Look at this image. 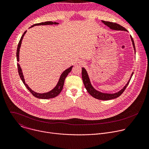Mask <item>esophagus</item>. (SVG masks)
<instances>
[{"label":"esophagus","mask_w":149,"mask_h":149,"mask_svg":"<svg viewBox=\"0 0 149 149\" xmlns=\"http://www.w3.org/2000/svg\"><path fill=\"white\" fill-rule=\"evenodd\" d=\"M78 63L81 65H84L85 64H86V62H85L84 61H79L78 62Z\"/></svg>","instance_id":"1"}]
</instances>
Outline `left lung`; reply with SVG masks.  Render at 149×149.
Here are the masks:
<instances>
[{
    "mask_svg": "<svg viewBox=\"0 0 149 149\" xmlns=\"http://www.w3.org/2000/svg\"><path fill=\"white\" fill-rule=\"evenodd\" d=\"M102 22L103 24H104L105 25L109 26L112 30L122 31L127 32V30H126L124 27H123L122 26H121L117 24L107 22V21H104V20H102ZM130 38H131L132 44L133 46V48L134 50V54H136V48H135V45H134V40H133L132 36H130ZM133 72L131 74V76H130V79H129L128 82H127V84L125 85L124 87L121 90H120L119 91L116 92L115 93H102L101 91H99L93 87V86H92V84L91 83V81H90V77H89V75L88 74L87 70L84 67L82 68V81H83V82L84 84V86H85V87H86L87 91L94 98H97L98 100H110L116 98L118 97L120 95H121V94L124 92V91L125 90V89L126 88L127 86H128V84H129L130 81L133 76Z\"/></svg>",
    "mask_w": 149,
    "mask_h": 149,
    "instance_id": "1",
    "label": "left lung"
}]
</instances>
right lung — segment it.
<instances>
[{"mask_svg": "<svg viewBox=\"0 0 149 149\" xmlns=\"http://www.w3.org/2000/svg\"><path fill=\"white\" fill-rule=\"evenodd\" d=\"M59 24L57 22H53L52 21H48V22H41V23H39V24H34L33 25H32V26H31L29 28L33 27L35 26H38V25H58ZM26 31L24 33V34L22 35V37H21L19 44L17 45V52H16V57H17V61L19 62V51H20V48L21 47V44H22V40L23 39V38L25 35V34L26 33ZM17 69H18V72H19V75L20 77L21 80L22 81L23 83L24 84L25 86H26V87L28 88V90L32 93V94L38 98H40V99H49V98H54L55 97H56L59 94V93L61 92L62 88H63V84H64V81H65V78L67 77V75H68V74L71 71V70L73 67V66L72 65L71 67H70V68H68V69L65 70L64 71H63L59 78V80L57 82V84L56 85V86L51 91L47 92V93H38L36 92H35L34 91H33L28 86V84H26L25 81V78H24V76L22 72V68H20V65L19 63H17Z\"/></svg>", "mask_w": 149, "mask_h": 149, "instance_id": "obj_1", "label": "right lung"}]
</instances>
